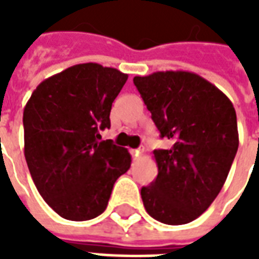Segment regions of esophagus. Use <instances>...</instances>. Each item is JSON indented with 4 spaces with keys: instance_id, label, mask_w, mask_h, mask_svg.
<instances>
[{
    "instance_id": "34e87169",
    "label": "esophagus",
    "mask_w": 259,
    "mask_h": 259,
    "mask_svg": "<svg viewBox=\"0 0 259 259\" xmlns=\"http://www.w3.org/2000/svg\"><path fill=\"white\" fill-rule=\"evenodd\" d=\"M141 151H143L141 148H137V150H132V155H133L135 158H139V157H140Z\"/></svg>"
}]
</instances>
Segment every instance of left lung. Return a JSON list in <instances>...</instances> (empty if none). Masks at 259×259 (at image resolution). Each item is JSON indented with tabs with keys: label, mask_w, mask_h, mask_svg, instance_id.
I'll return each instance as SVG.
<instances>
[{
	"label": "left lung",
	"mask_w": 259,
	"mask_h": 259,
	"mask_svg": "<svg viewBox=\"0 0 259 259\" xmlns=\"http://www.w3.org/2000/svg\"><path fill=\"white\" fill-rule=\"evenodd\" d=\"M141 94L169 150H155L157 179L141 189L148 215L185 225L208 209L226 182L239 148L232 101L193 72L166 70L136 76Z\"/></svg>",
	"instance_id": "1"
}]
</instances>
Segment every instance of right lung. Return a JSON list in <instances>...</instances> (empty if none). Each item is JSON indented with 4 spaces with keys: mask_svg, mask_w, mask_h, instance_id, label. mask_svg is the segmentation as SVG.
Segmentation results:
<instances>
[{
    "mask_svg": "<svg viewBox=\"0 0 259 259\" xmlns=\"http://www.w3.org/2000/svg\"><path fill=\"white\" fill-rule=\"evenodd\" d=\"M127 74L102 65L79 64L48 77L23 111L25 158L44 201L69 221H89L105 211L113 185L132 157L112 140L113 100Z\"/></svg>",
    "mask_w": 259,
    "mask_h": 259,
    "instance_id": "add662e5",
    "label": "right lung"
}]
</instances>
